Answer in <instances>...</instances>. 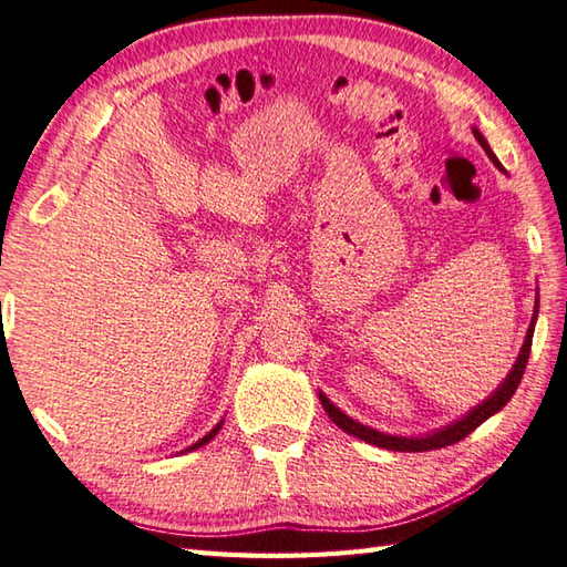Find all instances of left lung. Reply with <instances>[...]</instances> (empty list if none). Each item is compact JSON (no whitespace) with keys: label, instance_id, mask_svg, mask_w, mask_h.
<instances>
[{"label":"left lung","instance_id":"1","mask_svg":"<svg viewBox=\"0 0 567 567\" xmlns=\"http://www.w3.org/2000/svg\"><path fill=\"white\" fill-rule=\"evenodd\" d=\"M474 135H476L478 145H482L484 151H486V155L494 159V165L501 167L496 155L491 153L486 137L478 133L476 127H474ZM501 169H504V167H501ZM536 316H538V298H536V311H533V320H530V326H528L526 340H523V348H520L518 358H516V365L511 368L508 378L498 384L496 392L491 394L488 400H484L482 404H476V408L472 412H466L462 420L452 422L450 426H444V430H440V432H432V434H426V436H394V434H384V432L372 430V426H365V424L355 422L346 412H340L336 404L326 398L323 392H318V400H320V404H323V410L328 412L330 420H333L340 426V430L352 434V436H358V440L368 442V444L382 446V450H392V452H430V450H442V446L456 444V442H462L464 436L472 434L478 424H484L491 414H496L501 408H506V402L514 398V392L518 390V384H520L523 372H526V365H528L533 330H536Z\"/></svg>","mask_w":567,"mask_h":567}]
</instances>
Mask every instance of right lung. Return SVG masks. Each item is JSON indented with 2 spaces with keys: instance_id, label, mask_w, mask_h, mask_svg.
I'll return each mask as SVG.
<instances>
[{
  "instance_id": "add662e5",
  "label": "right lung",
  "mask_w": 567,
  "mask_h": 567,
  "mask_svg": "<svg viewBox=\"0 0 567 567\" xmlns=\"http://www.w3.org/2000/svg\"><path fill=\"white\" fill-rule=\"evenodd\" d=\"M221 424H224V422H219V424L215 426V430H212L209 434H205V436H202V440H199L197 444H192V446H189V450H197V446H202V444H207L209 440H215V436H217V432L221 430Z\"/></svg>"
}]
</instances>
